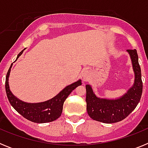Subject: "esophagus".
I'll use <instances>...</instances> for the list:
<instances>
[{
	"label": "esophagus",
	"mask_w": 148,
	"mask_h": 148,
	"mask_svg": "<svg viewBox=\"0 0 148 148\" xmlns=\"http://www.w3.org/2000/svg\"><path fill=\"white\" fill-rule=\"evenodd\" d=\"M82 78H83L84 81L87 80L89 78V77H90V73H89V72L87 71V70H84V71H83L82 73Z\"/></svg>",
	"instance_id": "1"
}]
</instances>
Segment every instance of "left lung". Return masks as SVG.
I'll return each mask as SVG.
<instances>
[{"instance_id": "left-lung-1", "label": "left lung", "mask_w": 148, "mask_h": 148, "mask_svg": "<svg viewBox=\"0 0 148 148\" xmlns=\"http://www.w3.org/2000/svg\"><path fill=\"white\" fill-rule=\"evenodd\" d=\"M127 52L130 56L135 73V82L133 87L122 97L113 100L100 99L95 95L91 86L86 85L87 113L93 120L107 124L118 122L128 116L139 102L143 85L138 54L136 49H127Z\"/></svg>"}]
</instances>
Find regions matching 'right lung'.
<instances>
[{
    "mask_svg": "<svg viewBox=\"0 0 148 148\" xmlns=\"http://www.w3.org/2000/svg\"><path fill=\"white\" fill-rule=\"evenodd\" d=\"M23 49V50H24ZM22 50L18 55L17 59L23 53ZM12 66V65H11ZM11 66L9 69L6 74L5 88L9 101L14 109L20 113L22 116L32 122L46 123L50 122L56 120L61 116L63 110V104L68 95L78 86L82 84L81 80L77 81L75 83L65 87L62 91L59 92L54 98L40 103H27L19 100L15 95H13L9 87V76H10Z\"/></svg>",
    "mask_w": 148,
    "mask_h": 148,
    "instance_id": "1",
    "label": "right lung"
}]
</instances>
